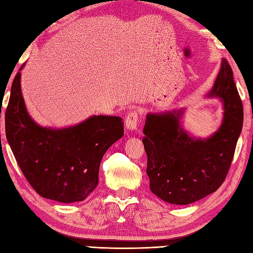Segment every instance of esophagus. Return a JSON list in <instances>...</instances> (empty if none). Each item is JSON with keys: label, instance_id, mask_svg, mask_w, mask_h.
<instances>
[{"label": "esophagus", "instance_id": "obj_1", "mask_svg": "<svg viewBox=\"0 0 253 253\" xmlns=\"http://www.w3.org/2000/svg\"><path fill=\"white\" fill-rule=\"evenodd\" d=\"M125 126L128 130H136L139 126V112L131 111L127 115L125 121Z\"/></svg>", "mask_w": 253, "mask_h": 253}]
</instances>
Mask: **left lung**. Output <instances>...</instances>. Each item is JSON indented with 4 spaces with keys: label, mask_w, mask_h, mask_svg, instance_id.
Instances as JSON below:
<instances>
[{
    "label": "left lung",
    "mask_w": 253,
    "mask_h": 253,
    "mask_svg": "<svg viewBox=\"0 0 253 253\" xmlns=\"http://www.w3.org/2000/svg\"><path fill=\"white\" fill-rule=\"evenodd\" d=\"M208 96L221 99L224 117L218 130L207 139L190 137L182 129V110L147 115L142 142L150 189L169 203L185 206L216 191L232 164L244 109L225 58Z\"/></svg>",
    "instance_id": "left-lung-1"
}]
</instances>
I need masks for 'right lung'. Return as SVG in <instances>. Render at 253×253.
Masks as SVG:
<instances>
[{
    "label": "right lung",
    "mask_w": 253,
    "mask_h": 253,
    "mask_svg": "<svg viewBox=\"0 0 253 253\" xmlns=\"http://www.w3.org/2000/svg\"><path fill=\"white\" fill-rule=\"evenodd\" d=\"M20 67L5 112V132L26 179L41 197L62 203L83 201L99 182L101 160L124 135L123 118L94 115L62 129L42 127L26 110Z\"/></svg>",
    "instance_id": "right-lung-1"
}]
</instances>
